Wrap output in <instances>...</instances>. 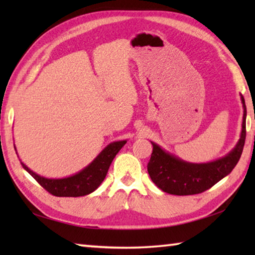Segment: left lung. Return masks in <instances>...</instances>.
Instances as JSON below:
<instances>
[{
	"instance_id": "8db88e82",
	"label": "left lung",
	"mask_w": 255,
	"mask_h": 255,
	"mask_svg": "<svg viewBox=\"0 0 255 255\" xmlns=\"http://www.w3.org/2000/svg\"><path fill=\"white\" fill-rule=\"evenodd\" d=\"M241 101L244 111L240 139L235 147L224 157L208 163H190L150 141L153 153L147 164V171L150 179L162 191L175 196L197 195L208 190L231 173L240 161L247 137V106L242 94Z\"/></svg>"
}]
</instances>
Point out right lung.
<instances>
[{
	"instance_id": "obj_1",
	"label": "right lung",
	"mask_w": 255,
	"mask_h": 255,
	"mask_svg": "<svg viewBox=\"0 0 255 255\" xmlns=\"http://www.w3.org/2000/svg\"><path fill=\"white\" fill-rule=\"evenodd\" d=\"M127 140H118L110 143L102 149V152L93 159V161L77 173L67 178L62 179H48L37 174L21 162L23 169L39 183L42 188L56 197H82L93 192L99 188V185L105 180L109 170L111 162ZM16 152V148L14 146ZM19 157V156H18Z\"/></svg>"
}]
</instances>
